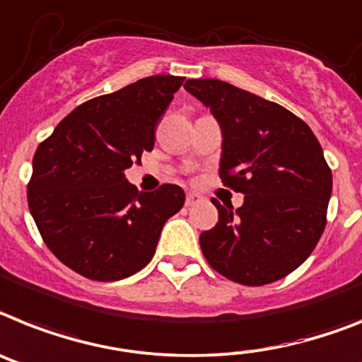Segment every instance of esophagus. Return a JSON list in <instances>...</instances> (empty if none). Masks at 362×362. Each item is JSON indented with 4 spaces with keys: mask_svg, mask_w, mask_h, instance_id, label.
<instances>
[{
    "mask_svg": "<svg viewBox=\"0 0 362 362\" xmlns=\"http://www.w3.org/2000/svg\"><path fill=\"white\" fill-rule=\"evenodd\" d=\"M200 200H202V197L197 195V193H187L186 206H193V204H197V202H200Z\"/></svg>",
    "mask_w": 362,
    "mask_h": 362,
    "instance_id": "obj_1",
    "label": "esophagus"
}]
</instances>
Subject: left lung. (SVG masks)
Wrapping results in <instances>:
<instances>
[{"mask_svg": "<svg viewBox=\"0 0 362 362\" xmlns=\"http://www.w3.org/2000/svg\"><path fill=\"white\" fill-rule=\"evenodd\" d=\"M223 130L218 175L245 195L221 206L215 228L200 233L202 254L235 284L267 285L298 269L326 228L333 178L317 136L284 106L217 78L184 84Z\"/></svg>", "mask_w": 362, "mask_h": 362, "instance_id": "8db88e82", "label": "left lung"}]
</instances>
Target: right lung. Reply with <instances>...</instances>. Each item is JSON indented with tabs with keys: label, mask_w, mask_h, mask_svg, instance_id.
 <instances>
[{
	"label": "right lung",
	"mask_w": 362,
	"mask_h": 362,
	"mask_svg": "<svg viewBox=\"0 0 362 362\" xmlns=\"http://www.w3.org/2000/svg\"><path fill=\"white\" fill-rule=\"evenodd\" d=\"M184 77L154 75L83 103L33 158L27 202L38 232L64 265L84 278H129L153 259L184 189L139 193L124 169L153 151L154 129Z\"/></svg>",
	"instance_id": "obj_1"
}]
</instances>
